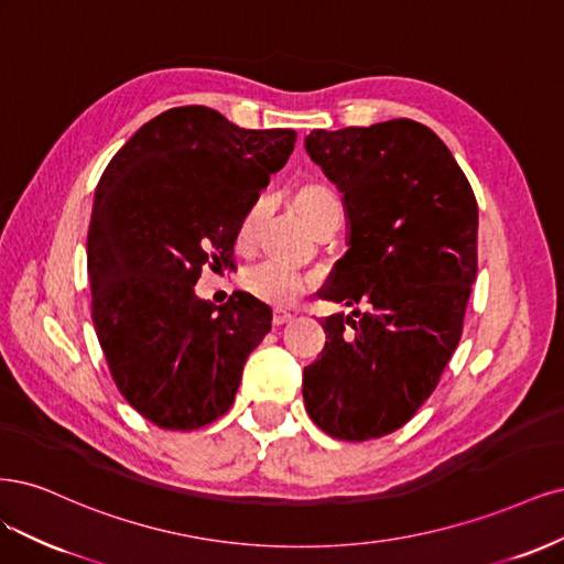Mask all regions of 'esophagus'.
Returning a JSON list of instances; mask_svg holds the SVG:
<instances>
[{
  "instance_id": "34e87169",
  "label": "esophagus",
  "mask_w": 564,
  "mask_h": 564,
  "mask_svg": "<svg viewBox=\"0 0 564 564\" xmlns=\"http://www.w3.org/2000/svg\"><path fill=\"white\" fill-rule=\"evenodd\" d=\"M293 321V314H285V312H274V318H271V323H274V328H281V325Z\"/></svg>"
}]
</instances>
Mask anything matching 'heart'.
<instances>
[{
	"mask_svg": "<svg viewBox=\"0 0 564 564\" xmlns=\"http://www.w3.org/2000/svg\"><path fill=\"white\" fill-rule=\"evenodd\" d=\"M295 206L302 213L304 220L308 223V227H312L318 234L333 229L341 217V204H339L337 194L330 187L316 185V183H306V185L297 187ZM262 213H264L262 202L252 204L246 210V215L241 217V223H239V231H236V241H239V246L248 248L252 241H256ZM246 288L258 300H262L267 304L290 306L306 293L308 279L302 276L300 271L288 269L283 264L262 262L256 269L248 271Z\"/></svg>",
	"mask_w": 564,
	"mask_h": 564,
	"instance_id": "1",
	"label": "heart"
}]
</instances>
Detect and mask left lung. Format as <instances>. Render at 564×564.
<instances>
[{"instance_id":"left-lung-1","label":"left lung","mask_w":564,"mask_h":564,"mask_svg":"<svg viewBox=\"0 0 564 564\" xmlns=\"http://www.w3.org/2000/svg\"><path fill=\"white\" fill-rule=\"evenodd\" d=\"M304 144L351 225L323 297L362 312L323 321L302 395L321 431L362 443L405 426L457 349L478 276V202L445 142L412 119L318 129Z\"/></svg>"}]
</instances>
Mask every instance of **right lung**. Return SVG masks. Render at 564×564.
Masks as SVG:
<instances>
[{
	"label": "right lung",
	"mask_w": 564,
	"mask_h": 564,
	"mask_svg": "<svg viewBox=\"0 0 564 564\" xmlns=\"http://www.w3.org/2000/svg\"><path fill=\"white\" fill-rule=\"evenodd\" d=\"M297 133L239 129L202 105L148 121L107 163L88 227L90 318L119 393L166 431L223 416L271 312L246 293L223 306L194 295L227 267L241 217Z\"/></svg>",
	"instance_id": "right-lung-1"
}]
</instances>
